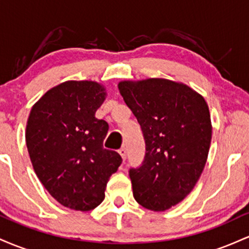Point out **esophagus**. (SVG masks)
Returning <instances> with one entry per match:
<instances>
[{"label": "esophagus", "instance_id": "1", "mask_svg": "<svg viewBox=\"0 0 249 249\" xmlns=\"http://www.w3.org/2000/svg\"><path fill=\"white\" fill-rule=\"evenodd\" d=\"M118 153L121 154V157L123 158V160H125V158H126V148H125V147H122L121 150L118 151Z\"/></svg>", "mask_w": 249, "mask_h": 249}]
</instances>
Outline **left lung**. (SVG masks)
I'll list each match as a JSON object with an SVG mask.
<instances>
[{"instance_id": "left-lung-1", "label": "left lung", "mask_w": 249, "mask_h": 249, "mask_svg": "<svg viewBox=\"0 0 249 249\" xmlns=\"http://www.w3.org/2000/svg\"><path fill=\"white\" fill-rule=\"evenodd\" d=\"M118 89L146 144L142 166L130 170L134 199L154 212L170 210L191 193L206 165L207 103L188 85L165 78L122 81Z\"/></svg>"}]
</instances>
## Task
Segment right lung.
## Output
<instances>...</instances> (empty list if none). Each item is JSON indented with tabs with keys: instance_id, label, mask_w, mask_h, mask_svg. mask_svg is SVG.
<instances>
[{
	"instance_id": "right-lung-1",
	"label": "right lung",
	"mask_w": 249,
	"mask_h": 249,
	"mask_svg": "<svg viewBox=\"0 0 249 249\" xmlns=\"http://www.w3.org/2000/svg\"><path fill=\"white\" fill-rule=\"evenodd\" d=\"M107 88L95 81H67L33 105L25 142L34 171L45 190L64 207L87 212L105 198L122 157L103 147L108 125L96 111Z\"/></svg>"
}]
</instances>
